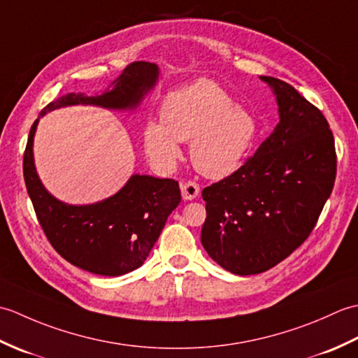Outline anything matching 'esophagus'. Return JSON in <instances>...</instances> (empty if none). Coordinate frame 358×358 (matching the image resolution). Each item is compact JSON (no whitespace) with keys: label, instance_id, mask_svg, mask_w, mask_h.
<instances>
[{"label":"esophagus","instance_id":"34e87169","mask_svg":"<svg viewBox=\"0 0 358 358\" xmlns=\"http://www.w3.org/2000/svg\"><path fill=\"white\" fill-rule=\"evenodd\" d=\"M199 194H200L199 183H195L192 180H187L185 183H181V195H183L185 200H194Z\"/></svg>","mask_w":358,"mask_h":358}]
</instances>
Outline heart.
Here are the masks:
<instances>
[{
	"mask_svg": "<svg viewBox=\"0 0 358 358\" xmlns=\"http://www.w3.org/2000/svg\"><path fill=\"white\" fill-rule=\"evenodd\" d=\"M162 117L163 123L152 121L144 131L149 157L172 164L181 155L178 141H191L192 164L209 178H224L237 171L257 134L254 117L208 80L167 96Z\"/></svg>",
	"mask_w": 358,
	"mask_h": 358,
	"instance_id": "b5f03b06",
	"label": "heart"
}]
</instances>
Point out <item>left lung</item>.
Returning <instances> with one entry per match:
<instances>
[{
    "mask_svg": "<svg viewBox=\"0 0 358 358\" xmlns=\"http://www.w3.org/2000/svg\"><path fill=\"white\" fill-rule=\"evenodd\" d=\"M277 96L280 123L229 177L203 189L201 245L237 275L283 262L317 224L337 173L328 120L296 90L260 77Z\"/></svg>",
    "mask_w": 358,
    "mask_h": 358,
    "instance_id": "obj_1",
    "label": "left lung"
}]
</instances>
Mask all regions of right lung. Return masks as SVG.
Segmentation results:
<instances>
[{
	"label": "right lung",
	"instance_id": "right-lung-1",
	"mask_svg": "<svg viewBox=\"0 0 358 358\" xmlns=\"http://www.w3.org/2000/svg\"><path fill=\"white\" fill-rule=\"evenodd\" d=\"M158 66L146 62L129 64L103 95L67 94L49 103L45 112L72 104H95L108 109H134L155 86ZM40 118L30 127L22 159L27 194L38 222L53 249L64 260L98 275L118 277L146 260L171 212L178 206V181L132 175L110 199L72 206L52 196L38 178L34 164V135Z\"/></svg>",
	"mask_w": 358,
	"mask_h": 358
}]
</instances>
